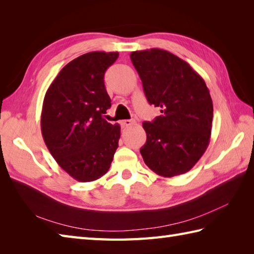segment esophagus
<instances>
[{
  "mask_svg": "<svg viewBox=\"0 0 254 254\" xmlns=\"http://www.w3.org/2000/svg\"><path fill=\"white\" fill-rule=\"evenodd\" d=\"M135 122H134L133 120H123L122 122H121V124L123 127H130V126H132V124H134Z\"/></svg>",
  "mask_w": 254,
  "mask_h": 254,
  "instance_id": "esophagus-1",
  "label": "esophagus"
}]
</instances>
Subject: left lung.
<instances>
[{
    "label": "left lung",
    "mask_w": 254,
    "mask_h": 254,
    "mask_svg": "<svg viewBox=\"0 0 254 254\" xmlns=\"http://www.w3.org/2000/svg\"><path fill=\"white\" fill-rule=\"evenodd\" d=\"M131 61L149 105L161 115L144 122L147 139L139 149L155 174H186L206 150L213 121V101L204 79L180 58L163 49L134 51Z\"/></svg>",
    "instance_id": "left-lung-1"
}]
</instances>
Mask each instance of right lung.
I'll list each match as a JSON object with an SVG mask.
<instances>
[{
    "label": "right lung",
    "instance_id": "right-lung-1",
    "mask_svg": "<svg viewBox=\"0 0 254 254\" xmlns=\"http://www.w3.org/2000/svg\"><path fill=\"white\" fill-rule=\"evenodd\" d=\"M118 52L94 51L64 66L48 88L41 133L61 168L80 182L107 174L119 146L120 126L105 119L111 107L104 76Z\"/></svg>",
    "mask_w": 254,
    "mask_h": 254
}]
</instances>
